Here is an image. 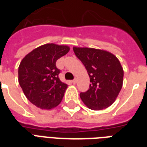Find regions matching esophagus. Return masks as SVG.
<instances>
[{
    "label": "esophagus",
    "mask_w": 147,
    "mask_h": 147,
    "mask_svg": "<svg viewBox=\"0 0 147 147\" xmlns=\"http://www.w3.org/2000/svg\"><path fill=\"white\" fill-rule=\"evenodd\" d=\"M71 82L73 83V84H76V82H77V80H76V79H74V80L71 81Z\"/></svg>",
    "instance_id": "34e87169"
}]
</instances>
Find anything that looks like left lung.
<instances>
[{
    "instance_id": "8db88e82",
    "label": "left lung",
    "mask_w": 147,
    "mask_h": 147,
    "mask_svg": "<svg viewBox=\"0 0 147 147\" xmlns=\"http://www.w3.org/2000/svg\"><path fill=\"white\" fill-rule=\"evenodd\" d=\"M90 78L89 89L80 98L89 109L99 111L113 104L123 86V69L118 59L104 49L73 47Z\"/></svg>"
}]
</instances>
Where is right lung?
I'll list each match as a JSON object with an SVG mask.
<instances>
[{
    "mask_svg": "<svg viewBox=\"0 0 147 147\" xmlns=\"http://www.w3.org/2000/svg\"><path fill=\"white\" fill-rule=\"evenodd\" d=\"M69 49L65 45L47 43L31 51L20 62L19 84L26 98L39 108L50 110L62 101L68 85L58 77L60 71L55 62Z\"/></svg>",
    "mask_w": 147,
    "mask_h": 147,
    "instance_id": "1",
    "label": "right lung"
}]
</instances>
